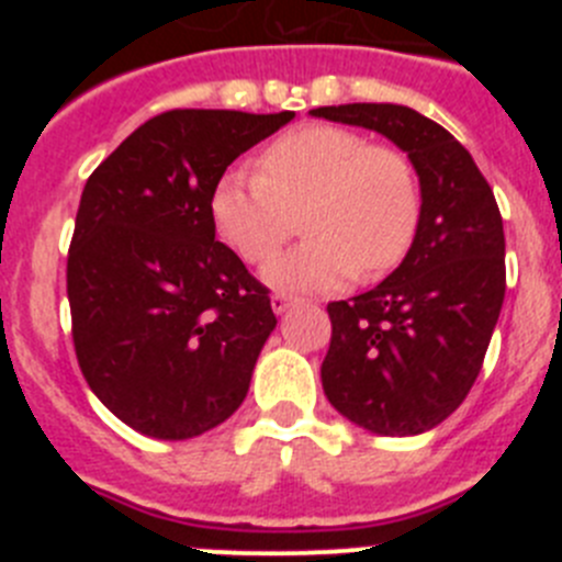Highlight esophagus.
Returning a JSON list of instances; mask_svg holds the SVG:
<instances>
[{"mask_svg": "<svg viewBox=\"0 0 562 562\" xmlns=\"http://www.w3.org/2000/svg\"><path fill=\"white\" fill-rule=\"evenodd\" d=\"M270 304H272V312H276V315H284V312L290 310V306L295 304V301H292L290 295H272Z\"/></svg>", "mask_w": 562, "mask_h": 562, "instance_id": "1", "label": "esophagus"}]
</instances>
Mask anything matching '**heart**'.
<instances>
[{
    "label": "heart",
    "instance_id": "obj_1",
    "mask_svg": "<svg viewBox=\"0 0 562 562\" xmlns=\"http://www.w3.org/2000/svg\"><path fill=\"white\" fill-rule=\"evenodd\" d=\"M261 171L233 168L216 182L213 225L238 256L270 258L304 220V245L265 267L281 292H331L380 276L405 258L419 225V180L400 148L337 126L284 134L261 154Z\"/></svg>",
    "mask_w": 562,
    "mask_h": 562
}]
</instances>
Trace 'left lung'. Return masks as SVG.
I'll use <instances>...</instances> for the list:
<instances>
[{
    "label": "left lung",
    "mask_w": 562,
    "mask_h": 562,
    "mask_svg": "<svg viewBox=\"0 0 562 562\" xmlns=\"http://www.w3.org/2000/svg\"><path fill=\"white\" fill-rule=\"evenodd\" d=\"M312 117L360 126L408 154L419 225L402 265L374 290L329 304L326 400L376 436L436 428L473 389L506 290L504 222L470 151L396 103H342Z\"/></svg>",
    "instance_id": "left-lung-1"
}]
</instances>
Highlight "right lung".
I'll return each instance as SVG.
<instances>
[{
	"label": "right lung",
	"instance_id": "add662e5",
	"mask_svg": "<svg viewBox=\"0 0 562 562\" xmlns=\"http://www.w3.org/2000/svg\"><path fill=\"white\" fill-rule=\"evenodd\" d=\"M292 117L162 112L83 186L67 258L72 340L89 389L137 434L193 439L245 402L278 321L265 286L216 241L211 200L238 154Z\"/></svg>",
	"mask_w": 562,
	"mask_h": 562
}]
</instances>
